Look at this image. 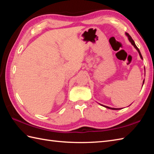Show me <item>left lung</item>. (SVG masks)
Masks as SVG:
<instances>
[{
    "instance_id": "left-lung-1",
    "label": "left lung",
    "mask_w": 154,
    "mask_h": 154,
    "mask_svg": "<svg viewBox=\"0 0 154 154\" xmlns=\"http://www.w3.org/2000/svg\"><path fill=\"white\" fill-rule=\"evenodd\" d=\"M126 35H127V37H128V40H129V41L130 42V43L132 44V45H133L134 47L135 48H136V50L138 51V54H139V55H140V58L142 59V60H143V57H142V54H141V53H140V51L139 50V49L138 48V47L136 46V45L135 44V42H134V41L133 40H132V38H131V36H130V35L128 34V33H126ZM144 69H145V67H144ZM143 83H144V80L143 81ZM143 85H142V86H143ZM101 106H104V107H105V108H107V109H112V110H120V109H115V108H110V107H109V106H104V105H103V104H100Z\"/></svg>"
}]
</instances>
